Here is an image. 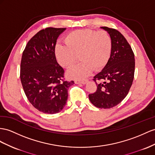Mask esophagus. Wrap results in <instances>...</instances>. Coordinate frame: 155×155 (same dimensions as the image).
Here are the masks:
<instances>
[{
    "mask_svg": "<svg viewBox=\"0 0 155 155\" xmlns=\"http://www.w3.org/2000/svg\"><path fill=\"white\" fill-rule=\"evenodd\" d=\"M87 80H82V81H74V83L75 84H85L87 82Z\"/></svg>",
    "mask_w": 155,
    "mask_h": 155,
    "instance_id": "1",
    "label": "esophagus"
}]
</instances>
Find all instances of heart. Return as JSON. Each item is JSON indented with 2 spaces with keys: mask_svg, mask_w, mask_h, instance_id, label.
<instances>
[{
  "mask_svg": "<svg viewBox=\"0 0 155 155\" xmlns=\"http://www.w3.org/2000/svg\"><path fill=\"white\" fill-rule=\"evenodd\" d=\"M65 45H57L55 53L58 62L65 68H70L81 59V62L71 68L67 75L73 78H82L92 69L98 71L104 67L110 58L112 41L105 31L79 29L67 34Z\"/></svg>",
  "mask_w": 155,
  "mask_h": 155,
  "instance_id": "heart-1",
  "label": "heart"
}]
</instances>
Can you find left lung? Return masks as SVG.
Segmentation results:
<instances>
[{
    "label": "left lung",
    "mask_w": 155,
    "mask_h": 155,
    "mask_svg": "<svg viewBox=\"0 0 155 155\" xmlns=\"http://www.w3.org/2000/svg\"><path fill=\"white\" fill-rule=\"evenodd\" d=\"M101 29L111 38V52L104 68L94 77L97 88L89 94V99L97 108L110 109L120 104L129 92L134 77L135 58L132 48L119 31L107 27Z\"/></svg>",
    "instance_id": "1"
}]
</instances>
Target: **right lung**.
Masks as SVG:
<instances>
[{"mask_svg":"<svg viewBox=\"0 0 155 155\" xmlns=\"http://www.w3.org/2000/svg\"><path fill=\"white\" fill-rule=\"evenodd\" d=\"M66 28L48 27L31 38L23 51L20 69L23 88L39 111L55 114L64 108L69 88L74 81H63L64 71L55 55L57 39Z\"/></svg>","mask_w":155,"mask_h":155,"instance_id":"obj_1","label":"right lung"}]
</instances>
